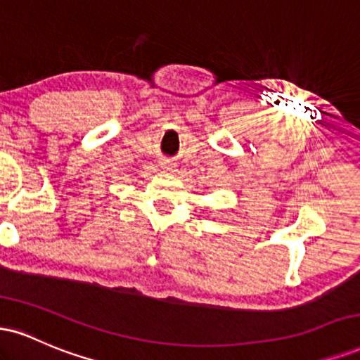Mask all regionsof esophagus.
<instances>
[{
    "label": "esophagus",
    "instance_id": "1",
    "mask_svg": "<svg viewBox=\"0 0 360 360\" xmlns=\"http://www.w3.org/2000/svg\"><path fill=\"white\" fill-rule=\"evenodd\" d=\"M160 169H162L164 172H176V164L172 162V160L166 159V160H162V162H160Z\"/></svg>",
    "mask_w": 360,
    "mask_h": 360
}]
</instances>
